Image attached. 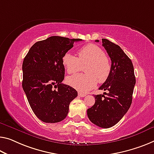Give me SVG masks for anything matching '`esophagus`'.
Wrapping results in <instances>:
<instances>
[{
    "label": "esophagus",
    "mask_w": 154,
    "mask_h": 154,
    "mask_svg": "<svg viewBox=\"0 0 154 154\" xmlns=\"http://www.w3.org/2000/svg\"><path fill=\"white\" fill-rule=\"evenodd\" d=\"M79 96L80 97H85V96H86V94L82 93V92H79Z\"/></svg>",
    "instance_id": "1"
}]
</instances>
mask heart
<instances>
[{
    "label": "heart",
    "mask_w": 154,
    "mask_h": 154,
    "mask_svg": "<svg viewBox=\"0 0 154 154\" xmlns=\"http://www.w3.org/2000/svg\"><path fill=\"white\" fill-rule=\"evenodd\" d=\"M64 68L68 74H74L84 67L86 74H75L67 78V82L78 90L87 91L96 87L98 81L103 83L112 72V63L100 47L86 45L78 51V58L66 52L62 58Z\"/></svg>",
    "instance_id": "heart-1"
}]
</instances>
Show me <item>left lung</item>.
Returning a JSON list of instances; mask_svg holds the SVG:
<instances>
[{
  "label": "left lung",
  "mask_w": 154,
  "mask_h": 154,
  "mask_svg": "<svg viewBox=\"0 0 154 154\" xmlns=\"http://www.w3.org/2000/svg\"><path fill=\"white\" fill-rule=\"evenodd\" d=\"M96 42H99L96 40ZM103 46L112 60V72L99 89L108 91L95 95V104L87 109L90 121L102 128L115 125L131 106L136 84L133 63L120 46L103 38Z\"/></svg>",
  "instance_id": "obj_1"
}]
</instances>
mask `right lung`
<instances>
[{"label": "right lung", "instance_id": "right-lung-1", "mask_svg": "<svg viewBox=\"0 0 154 154\" xmlns=\"http://www.w3.org/2000/svg\"><path fill=\"white\" fill-rule=\"evenodd\" d=\"M80 38L51 36L33 45L23 63V88L35 115L47 123L65 119L71 102L78 96L73 87L63 84L64 54ZM57 89L56 90L55 89Z\"/></svg>", "mask_w": 154, "mask_h": 154}]
</instances>
